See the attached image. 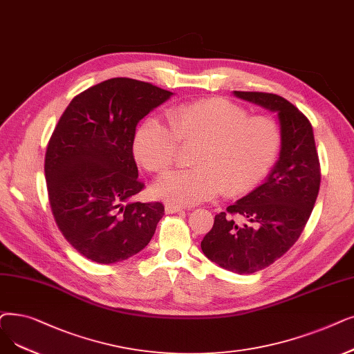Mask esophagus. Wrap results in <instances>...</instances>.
I'll use <instances>...</instances> for the list:
<instances>
[{"mask_svg":"<svg viewBox=\"0 0 354 354\" xmlns=\"http://www.w3.org/2000/svg\"><path fill=\"white\" fill-rule=\"evenodd\" d=\"M165 211H166V214H175V212H182L183 208L178 207V205H174V204H166Z\"/></svg>","mask_w":354,"mask_h":354,"instance_id":"esophagus-1","label":"esophagus"}]
</instances>
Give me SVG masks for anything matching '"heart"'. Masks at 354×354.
Here are the masks:
<instances>
[{
    "label": "heart",
    "instance_id": "1",
    "mask_svg": "<svg viewBox=\"0 0 354 354\" xmlns=\"http://www.w3.org/2000/svg\"><path fill=\"white\" fill-rule=\"evenodd\" d=\"M281 129L268 115H249L233 101L214 97L182 104L167 113V126L149 118L136 130L133 153L147 171L165 174L179 145L192 146L194 167L163 176L151 194L174 205H195L223 192L243 195L273 166Z\"/></svg>",
    "mask_w": 354,
    "mask_h": 354
}]
</instances>
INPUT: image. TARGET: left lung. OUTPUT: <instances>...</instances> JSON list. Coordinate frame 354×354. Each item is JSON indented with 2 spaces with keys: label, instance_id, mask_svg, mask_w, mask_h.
Here are the masks:
<instances>
[{
  "label": "left lung",
  "instance_id": "left-lung-1",
  "mask_svg": "<svg viewBox=\"0 0 354 354\" xmlns=\"http://www.w3.org/2000/svg\"><path fill=\"white\" fill-rule=\"evenodd\" d=\"M234 95L278 113L279 160L265 183L215 215L201 249L223 269L250 274L272 265L299 239L318 196L321 167L311 122L294 104L269 92ZM236 214L248 223H234Z\"/></svg>",
  "mask_w": 354,
  "mask_h": 354
}]
</instances>
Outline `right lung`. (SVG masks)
<instances>
[{"label":"right lung","instance_id":"right-lung-1","mask_svg":"<svg viewBox=\"0 0 354 354\" xmlns=\"http://www.w3.org/2000/svg\"><path fill=\"white\" fill-rule=\"evenodd\" d=\"M172 95L149 82L113 78L66 106L44 156L57 228L92 262H122L145 249L165 214L162 203H134L145 183L133 156L136 126Z\"/></svg>","mask_w":354,"mask_h":354}]
</instances>
